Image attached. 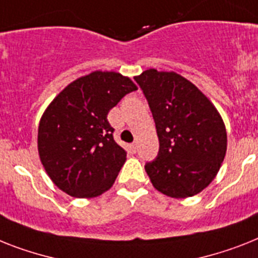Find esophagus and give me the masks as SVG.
Segmentation results:
<instances>
[{"label": "esophagus", "mask_w": 258, "mask_h": 258, "mask_svg": "<svg viewBox=\"0 0 258 258\" xmlns=\"http://www.w3.org/2000/svg\"><path fill=\"white\" fill-rule=\"evenodd\" d=\"M137 149H138V146H137V142H133V144L131 145V150L133 153H136L137 152Z\"/></svg>", "instance_id": "esophagus-1"}]
</instances>
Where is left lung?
Returning a JSON list of instances; mask_svg holds the SVG:
<instances>
[{
    "mask_svg": "<svg viewBox=\"0 0 258 258\" xmlns=\"http://www.w3.org/2000/svg\"><path fill=\"white\" fill-rule=\"evenodd\" d=\"M148 100L159 152L145 170L153 186L171 198L204 190L218 174L227 152V132L210 100L183 76L154 68L136 76Z\"/></svg>",
    "mask_w": 258,
    "mask_h": 258,
    "instance_id": "obj_1",
    "label": "left lung"
}]
</instances>
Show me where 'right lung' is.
Listing matches in <instances>:
<instances>
[{"instance_id":"right-lung-1","label":"right lung","mask_w":258,"mask_h":258,"mask_svg":"<svg viewBox=\"0 0 258 258\" xmlns=\"http://www.w3.org/2000/svg\"><path fill=\"white\" fill-rule=\"evenodd\" d=\"M133 91L137 87L129 78L95 71L72 82L48 105L38 129V152L61 191L93 198L112 187L126 152L114 141L106 117Z\"/></svg>"}]
</instances>
